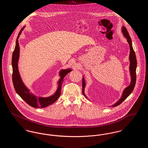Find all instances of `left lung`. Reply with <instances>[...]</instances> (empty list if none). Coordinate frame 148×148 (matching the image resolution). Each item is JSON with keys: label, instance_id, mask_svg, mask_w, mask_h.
Instances as JSON below:
<instances>
[{"label": "left lung", "instance_id": "left-lung-1", "mask_svg": "<svg viewBox=\"0 0 148 148\" xmlns=\"http://www.w3.org/2000/svg\"><path fill=\"white\" fill-rule=\"evenodd\" d=\"M122 32L123 33V35L127 38V41L129 44L130 46V54H129V60H130V66H129V71L130 73V77H131V82L130 85L127 87L123 92L122 96L121 98L114 105H113V107L116 106L120 104L127 97L132 93V92L134 90V86L136 83V65H137V62H136V58L135 53L134 52V49L133 48L132 45V39L130 38V36L129 34V33L127 32L126 28L123 26L122 27ZM83 94H84L85 97H86V96L85 95L84 88L85 86V82L84 78L83 77Z\"/></svg>", "mask_w": 148, "mask_h": 148}]
</instances>
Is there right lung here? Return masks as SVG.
Listing matches in <instances>:
<instances>
[{
	"mask_svg": "<svg viewBox=\"0 0 148 148\" xmlns=\"http://www.w3.org/2000/svg\"><path fill=\"white\" fill-rule=\"evenodd\" d=\"M25 27L21 29V30L19 33L16 40V44L14 49L13 56H12V64L13 68V83L14 85V88L16 93L23 99L28 105L33 108H45L47 106H50L53 103H54L61 94V87L62 83L63 82L64 77L68 74L70 71H71V69H63L59 73V75L60 78L58 82V87L56 92L53 95L47 97H38L35 95L33 94L32 92H29V90L26 87V86L23 83L21 80V75L19 74L18 71V63L19 58V52L20 48L18 42V38L21 34V32Z\"/></svg>",
	"mask_w": 148,
	"mask_h": 148,
	"instance_id": "add662e5",
	"label": "right lung"
}]
</instances>
